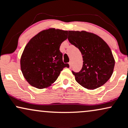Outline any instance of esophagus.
I'll use <instances>...</instances> for the list:
<instances>
[{
  "label": "esophagus",
  "mask_w": 128,
  "mask_h": 128,
  "mask_svg": "<svg viewBox=\"0 0 128 128\" xmlns=\"http://www.w3.org/2000/svg\"><path fill=\"white\" fill-rule=\"evenodd\" d=\"M69 64H70V68H71V67H72V62H70V63H69Z\"/></svg>",
  "instance_id": "1"
}]
</instances>
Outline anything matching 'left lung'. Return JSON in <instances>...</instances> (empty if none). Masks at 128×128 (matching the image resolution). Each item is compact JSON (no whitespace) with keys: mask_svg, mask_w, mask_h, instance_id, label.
Instances as JSON below:
<instances>
[{"mask_svg":"<svg viewBox=\"0 0 128 128\" xmlns=\"http://www.w3.org/2000/svg\"><path fill=\"white\" fill-rule=\"evenodd\" d=\"M71 44L82 52V69L72 72L78 83L88 89H95L104 84L112 76L115 60L112 50L101 38L86 31H69Z\"/></svg>","mask_w":128,"mask_h":128,"instance_id":"1","label":"left lung"}]
</instances>
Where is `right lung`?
<instances>
[{"label":"right lung","instance_id":"add662e5","mask_svg":"<svg viewBox=\"0 0 128 128\" xmlns=\"http://www.w3.org/2000/svg\"><path fill=\"white\" fill-rule=\"evenodd\" d=\"M67 30L50 28L40 32L27 44L21 57V70L24 77L37 88L50 86L64 68L61 44L67 39Z\"/></svg>","mask_w":128,"mask_h":128}]
</instances>
